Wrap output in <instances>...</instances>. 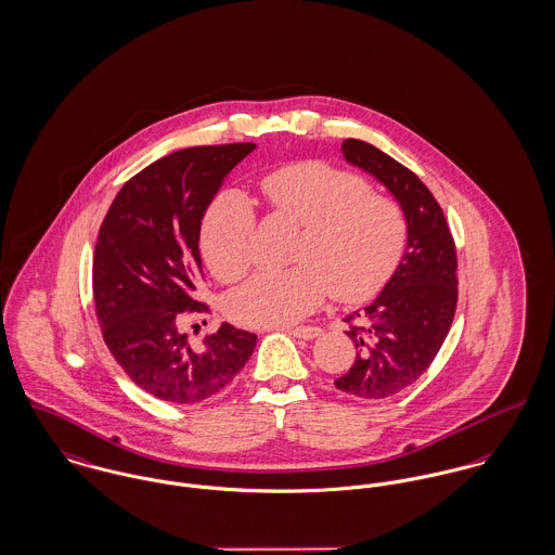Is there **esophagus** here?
<instances>
[{"label": "esophagus", "instance_id": "34e87169", "mask_svg": "<svg viewBox=\"0 0 555 555\" xmlns=\"http://www.w3.org/2000/svg\"><path fill=\"white\" fill-rule=\"evenodd\" d=\"M285 332L294 338H301V340H314L317 336H321L319 327H287Z\"/></svg>", "mask_w": 555, "mask_h": 555}]
</instances>
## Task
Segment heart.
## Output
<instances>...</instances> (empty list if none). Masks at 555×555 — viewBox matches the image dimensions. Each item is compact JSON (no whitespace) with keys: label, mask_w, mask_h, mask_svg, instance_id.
Listing matches in <instances>:
<instances>
[{"label":"heart","mask_w":555,"mask_h":555,"mask_svg":"<svg viewBox=\"0 0 555 555\" xmlns=\"http://www.w3.org/2000/svg\"><path fill=\"white\" fill-rule=\"evenodd\" d=\"M272 211L301 225L292 270H261L225 301L232 321L285 327L314 312L332 292L341 301L378 294L408 241L401 207L372 194L365 179L325 163H298L261 179ZM201 251L221 281L243 276L256 257V214L236 192H221L201 223Z\"/></svg>","instance_id":"1"}]
</instances>
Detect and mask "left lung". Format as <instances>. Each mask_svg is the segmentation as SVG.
<instances>
[{
  "label": "left lung",
  "instance_id": "left-lung-1",
  "mask_svg": "<svg viewBox=\"0 0 555 555\" xmlns=\"http://www.w3.org/2000/svg\"><path fill=\"white\" fill-rule=\"evenodd\" d=\"M341 154L383 183L408 223L405 251L378 298L344 319L357 357L334 384L376 401L416 383L439 352L456 312L459 261L443 211L414 172L359 139H346Z\"/></svg>",
  "mask_w": 555,
  "mask_h": 555
}]
</instances>
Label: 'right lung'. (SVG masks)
Returning a JSON list of instances; mask_svg holds the SVG:
<instances>
[{
	"instance_id": "1",
	"label": "right lung",
	"mask_w": 555,
	"mask_h": 555,
	"mask_svg": "<svg viewBox=\"0 0 555 555\" xmlns=\"http://www.w3.org/2000/svg\"><path fill=\"white\" fill-rule=\"evenodd\" d=\"M254 143L172 152L128 179L105 215L92 259L103 340L128 378L169 403H201L232 383L257 336L221 323L192 346L183 323L209 306L192 298L203 276L201 223L223 179Z\"/></svg>"
}]
</instances>
